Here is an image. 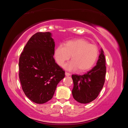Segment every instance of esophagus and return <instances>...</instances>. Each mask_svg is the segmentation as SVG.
Returning a JSON list of instances; mask_svg holds the SVG:
<instances>
[{"label": "esophagus", "mask_w": 128, "mask_h": 128, "mask_svg": "<svg viewBox=\"0 0 128 128\" xmlns=\"http://www.w3.org/2000/svg\"><path fill=\"white\" fill-rule=\"evenodd\" d=\"M65 74H66V76H70V74L68 72H66V73H65Z\"/></svg>", "instance_id": "esophagus-1"}]
</instances>
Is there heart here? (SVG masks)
Returning a JSON list of instances; mask_svg holds the SVG:
<instances>
[{"label": "heart", "mask_w": 128, "mask_h": 128, "mask_svg": "<svg viewBox=\"0 0 128 128\" xmlns=\"http://www.w3.org/2000/svg\"><path fill=\"white\" fill-rule=\"evenodd\" d=\"M98 55V47L84 39L67 41L64 46L60 45L55 51V60L60 66H64L71 56L72 60L66 65V68L69 70L77 68L79 72H85L92 68Z\"/></svg>", "instance_id": "1"}]
</instances>
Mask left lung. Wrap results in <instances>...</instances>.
I'll list each match as a JSON object with an SVG mask.
<instances>
[{
  "label": "left lung",
  "mask_w": 128,
  "mask_h": 128,
  "mask_svg": "<svg viewBox=\"0 0 128 128\" xmlns=\"http://www.w3.org/2000/svg\"><path fill=\"white\" fill-rule=\"evenodd\" d=\"M100 52L96 65L92 70L83 75L72 76V95L78 102L84 104L91 102L98 97L102 89L105 82L106 66L102 50Z\"/></svg>",
  "instance_id": "obj_1"
}]
</instances>
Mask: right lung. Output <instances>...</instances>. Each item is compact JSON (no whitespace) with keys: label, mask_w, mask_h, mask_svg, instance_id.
Listing matches in <instances>:
<instances>
[{"label":"right lung","mask_w":128,"mask_h":128,"mask_svg":"<svg viewBox=\"0 0 128 128\" xmlns=\"http://www.w3.org/2000/svg\"><path fill=\"white\" fill-rule=\"evenodd\" d=\"M55 42L50 32H38L28 41L19 58V78L24 92L33 102L50 100L65 72L53 56Z\"/></svg>","instance_id":"right-lung-1"}]
</instances>
